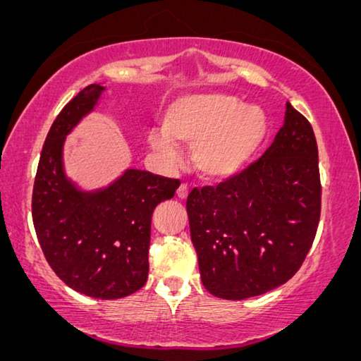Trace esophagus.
I'll return each instance as SVG.
<instances>
[{
	"label": "esophagus",
	"mask_w": 361,
	"mask_h": 361,
	"mask_svg": "<svg viewBox=\"0 0 361 361\" xmlns=\"http://www.w3.org/2000/svg\"><path fill=\"white\" fill-rule=\"evenodd\" d=\"M187 195H189V185H187L185 182H182L179 189H177V197H179V199H187Z\"/></svg>",
	"instance_id": "34e87169"
}]
</instances>
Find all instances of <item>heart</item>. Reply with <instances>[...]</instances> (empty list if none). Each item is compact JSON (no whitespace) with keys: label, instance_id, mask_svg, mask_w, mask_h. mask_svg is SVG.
<instances>
[{"label":"heart","instance_id":"obj_1","mask_svg":"<svg viewBox=\"0 0 361 361\" xmlns=\"http://www.w3.org/2000/svg\"><path fill=\"white\" fill-rule=\"evenodd\" d=\"M268 135V118L253 105L225 93H195L172 102L164 130L152 128L147 141L169 164L180 159L176 142L192 146L197 171L224 179L243 169Z\"/></svg>","mask_w":361,"mask_h":361}]
</instances>
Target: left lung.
<instances>
[{
  "mask_svg": "<svg viewBox=\"0 0 361 361\" xmlns=\"http://www.w3.org/2000/svg\"><path fill=\"white\" fill-rule=\"evenodd\" d=\"M320 199L314 130L288 103L284 126L258 161L187 197L205 289L241 300L288 283L314 243Z\"/></svg>",
  "mask_w": 361,
  "mask_h": 361,
  "instance_id": "8db88e82",
  "label": "left lung"
}]
</instances>
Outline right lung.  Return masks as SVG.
<instances>
[{
  "mask_svg": "<svg viewBox=\"0 0 361 361\" xmlns=\"http://www.w3.org/2000/svg\"><path fill=\"white\" fill-rule=\"evenodd\" d=\"M102 92L97 83L85 87L54 120L34 179L32 221L49 266L68 288L120 299L146 284L152 212L180 180L130 169L106 189L80 192L67 179L63 141Z\"/></svg>",
  "mask_w": 361,
  "mask_h": 361,
  "instance_id": "1",
  "label": "right lung"
}]
</instances>
